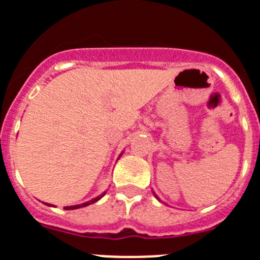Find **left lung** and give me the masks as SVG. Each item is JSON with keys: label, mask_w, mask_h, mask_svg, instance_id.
Returning a JSON list of instances; mask_svg holds the SVG:
<instances>
[{"label": "left lung", "mask_w": 260, "mask_h": 260, "mask_svg": "<svg viewBox=\"0 0 260 260\" xmlns=\"http://www.w3.org/2000/svg\"><path fill=\"white\" fill-rule=\"evenodd\" d=\"M153 194H155V191H153ZM155 197H156V198H157V200H158V201H160V198H158V197H157V196H156V194H155ZM160 202H161V201H160Z\"/></svg>", "instance_id": "left-lung-1"}]
</instances>
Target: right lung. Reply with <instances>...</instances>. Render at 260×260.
I'll return each mask as SVG.
<instances>
[{
  "label": "right lung",
  "mask_w": 260,
  "mask_h": 260,
  "mask_svg": "<svg viewBox=\"0 0 260 260\" xmlns=\"http://www.w3.org/2000/svg\"><path fill=\"white\" fill-rule=\"evenodd\" d=\"M122 153H123V152H122ZM122 153H120V155H122ZM119 157H120V156H119ZM119 157H118V158H119ZM105 193H107V191H104V193H103V194H100V196H98L96 198H92L91 201H87V202L81 203V205H76V206H67V207H64V210H77V208L86 207V206L92 205V203H95V202H98V201H99V200H102V198L104 197V196H105ZM45 205H47V206H50V207H54V206L49 205V203H45Z\"/></svg>",
  "instance_id": "1"
}]
</instances>
